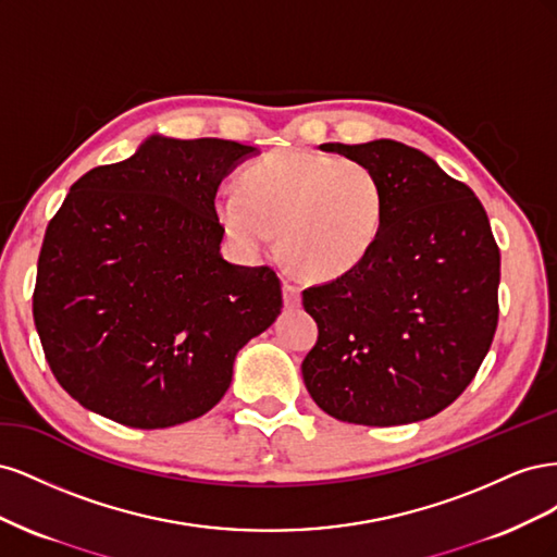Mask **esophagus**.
<instances>
[{
  "label": "esophagus",
  "instance_id": "34e87169",
  "mask_svg": "<svg viewBox=\"0 0 557 557\" xmlns=\"http://www.w3.org/2000/svg\"><path fill=\"white\" fill-rule=\"evenodd\" d=\"M283 301L285 307H299L301 295H299V285H295L293 281L283 283Z\"/></svg>",
  "mask_w": 557,
  "mask_h": 557
}]
</instances>
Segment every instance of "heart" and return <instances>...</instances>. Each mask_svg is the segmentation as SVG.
<instances>
[{"label": "heart", "instance_id": "heart-1", "mask_svg": "<svg viewBox=\"0 0 557 557\" xmlns=\"http://www.w3.org/2000/svg\"><path fill=\"white\" fill-rule=\"evenodd\" d=\"M230 237L258 252L278 232L301 276L336 278L358 267L379 239L385 188L360 160L311 150H274L239 174V193L215 199Z\"/></svg>", "mask_w": 557, "mask_h": 557}]
</instances>
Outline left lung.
<instances>
[{"instance_id": "obj_1", "label": "left lung", "mask_w": 557, "mask_h": 557, "mask_svg": "<svg viewBox=\"0 0 557 557\" xmlns=\"http://www.w3.org/2000/svg\"><path fill=\"white\" fill-rule=\"evenodd\" d=\"M379 174L385 213L369 256L301 293L318 342L301 362L320 409L391 428L444 411L476 376L497 330L499 248L469 185L393 139L325 144Z\"/></svg>"}]
</instances>
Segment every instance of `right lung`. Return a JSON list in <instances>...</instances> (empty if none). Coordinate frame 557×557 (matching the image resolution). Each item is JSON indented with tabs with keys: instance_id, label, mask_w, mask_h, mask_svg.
Here are the masks:
<instances>
[{
	"instance_id": "1",
	"label": "right lung",
	"mask_w": 557,
	"mask_h": 557,
	"mask_svg": "<svg viewBox=\"0 0 557 557\" xmlns=\"http://www.w3.org/2000/svg\"><path fill=\"white\" fill-rule=\"evenodd\" d=\"M252 150L153 137L83 174L50 218L32 313L50 372L86 409L139 430L205 416L281 313L272 267L221 256L218 185Z\"/></svg>"
}]
</instances>
